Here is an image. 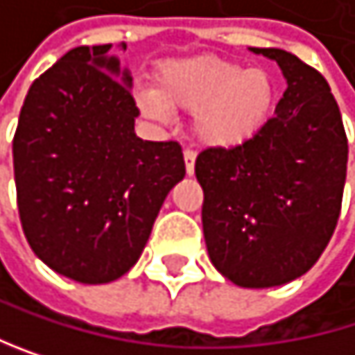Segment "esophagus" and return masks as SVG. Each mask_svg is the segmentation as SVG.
<instances>
[{
	"instance_id": "obj_1",
	"label": "esophagus",
	"mask_w": 355,
	"mask_h": 355,
	"mask_svg": "<svg viewBox=\"0 0 355 355\" xmlns=\"http://www.w3.org/2000/svg\"><path fill=\"white\" fill-rule=\"evenodd\" d=\"M194 161H197V154L192 150H184V163H186V173L194 175Z\"/></svg>"
}]
</instances>
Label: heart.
<instances>
[{
	"instance_id": "heart-1",
	"label": "heart",
	"mask_w": 355,
	"mask_h": 355,
	"mask_svg": "<svg viewBox=\"0 0 355 355\" xmlns=\"http://www.w3.org/2000/svg\"><path fill=\"white\" fill-rule=\"evenodd\" d=\"M273 97L269 71L214 55L167 61L156 69L154 88L135 91L139 112L161 125L171 120V107L194 112V133L214 148H233L256 135L269 118Z\"/></svg>"
}]
</instances>
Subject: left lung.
Returning <instances> with one entry per match:
<instances>
[{
    "mask_svg": "<svg viewBox=\"0 0 355 355\" xmlns=\"http://www.w3.org/2000/svg\"><path fill=\"white\" fill-rule=\"evenodd\" d=\"M250 50L279 65L286 93L256 135L203 150L194 173L211 264L241 288H273L305 275L334 233L347 137L320 71L279 48Z\"/></svg>",
    "mask_w": 355,
    "mask_h": 355,
    "instance_id": "obj_1",
    "label": "left lung"
}]
</instances>
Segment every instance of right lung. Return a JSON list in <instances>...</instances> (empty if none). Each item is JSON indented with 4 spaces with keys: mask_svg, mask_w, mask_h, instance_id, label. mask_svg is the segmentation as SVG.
Masks as SVG:
<instances>
[{
    "mask_svg": "<svg viewBox=\"0 0 355 355\" xmlns=\"http://www.w3.org/2000/svg\"><path fill=\"white\" fill-rule=\"evenodd\" d=\"M110 48L78 46L44 71L12 144L25 237L52 271L80 284L133 267L186 175L180 144L135 135L133 78Z\"/></svg>",
    "mask_w": 355,
    "mask_h": 355,
    "instance_id": "add662e5",
    "label": "right lung"
}]
</instances>
